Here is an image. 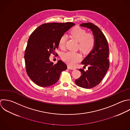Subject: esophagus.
<instances>
[{
  "mask_svg": "<svg viewBox=\"0 0 130 130\" xmlns=\"http://www.w3.org/2000/svg\"><path fill=\"white\" fill-rule=\"evenodd\" d=\"M68 68L69 69H70V70H74V69H75L74 68L70 66H68Z\"/></svg>",
  "mask_w": 130,
  "mask_h": 130,
  "instance_id": "esophagus-1",
  "label": "esophagus"
}]
</instances>
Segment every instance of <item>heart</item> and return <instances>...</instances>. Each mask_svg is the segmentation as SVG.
Wrapping results in <instances>:
<instances>
[{
    "mask_svg": "<svg viewBox=\"0 0 130 130\" xmlns=\"http://www.w3.org/2000/svg\"><path fill=\"white\" fill-rule=\"evenodd\" d=\"M71 36L79 42L78 48L83 53H86L91 51L95 44V38L93 34L87 33L86 31L79 27L76 26L70 31ZM67 37L65 35H62L59 40V46L64 49L66 46ZM82 58L79 52L69 51L64 53L62 55V59L71 66H75Z\"/></svg>",
    "mask_w": 130,
    "mask_h": 130,
    "instance_id": "heart-1",
    "label": "heart"
}]
</instances>
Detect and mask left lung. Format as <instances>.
Returning <instances> with one entry per match:
<instances>
[{
	"label": "left lung",
	"instance_id": "1",
	"mask_svg": "<svg viewBox=\"0 0 130 130\" xmlns=\"http://www.w3.org/2000/svg\"><path fill=\"white\" fill-rule=\"evenodd\" d=\"M80 26L91 30L95 44L92 50L81 62L85 67L88 66V70H79L81 76L75 80V83L82 88H91L101 82L109 68V46L105 35L98 26L92 23H82Z\"/></svg>",
	"mask_w": 130,
	"mask_h": 130
}]
</instances>
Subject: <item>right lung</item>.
Returning <instances> with one entry per match:
<instances>
[{"label":"right lung","instance_id":"right-lung-1","mask_svg":"<svg viewBox=\"0 0 130 130\" xmlns=\"http://www.w3.org/2000/svg\"><path fill=\"white\" fill-rule=\"evenodd\" d=\"M75 24L72 22L43 24L37 28L28 40L24 59L27 74L31 80L41 87L56 83L67 66L61 60L56 64L49 60L50 55H57L55 49L60 38Z\"/></svg>","mask_w":130,"mask_h":130}]
</instances>
